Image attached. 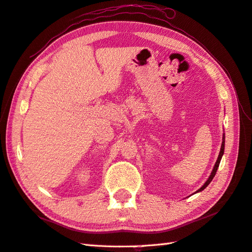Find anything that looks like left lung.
<instances>
[{"instance_id":"left-lung-1","label":"left lung","mask_w":252,"mask_h":252,"mask_svg":"<svg viewBox=\"0 0 252 252\" xmlns=\"http://www.w3.org/2000/svg\"><path fill=\"white\" fill-rule=\"evenodd\" d=\"M224 147H225V134H224V133H223V136H222V145H221L220 153H219V156H218V159H217V161H216L215 167H213V169H212V171H211V174L209 175V178H208V180L205 182V184H203V185L200 187V189H198L196 192L202 191L209 184H210V182L212 181V179L215 178V175H216V173H217V170H218V168H219V164H220V161H221L222 156H223V154H224Z\"/></svg>"}]
</instances>
